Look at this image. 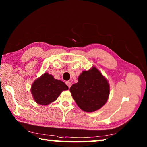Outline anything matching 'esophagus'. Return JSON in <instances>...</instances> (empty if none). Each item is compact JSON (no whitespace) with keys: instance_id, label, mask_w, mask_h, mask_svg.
<instances>
[{"instance_id":"1","label":"esophagus","mask_w":147,"mask_h":147,"mask_svg":"<svg viewBox=\"0 0 147 147\" xmlns=\"http://www.w3.org/2000/svg\"><path fill=\"white\" fill-rule=\"evenodd\" d=\"M66 84L69 87V88H70L71 85H72V82H66Z\"/></svg>"}]
</instances>
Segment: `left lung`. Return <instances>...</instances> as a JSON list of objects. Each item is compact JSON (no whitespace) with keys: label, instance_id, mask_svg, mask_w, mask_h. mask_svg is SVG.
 <instances>
[{"label":"left lung","instance_id":"obj_1","mask_svg":"<svg viewBox=\"0 0 147 147\" xmlns=\"http://www.w3.org/2000/svg\"><path fill=\"white\" fill-rule=\"evenodd\" d=\"M74 100L81 109L93 112L102 108L108 100L109 85L107 80L95 67L84 71L78 82L71 87Z\"/></svg>","mask_w":147,"mask_h":147}]
</instances>
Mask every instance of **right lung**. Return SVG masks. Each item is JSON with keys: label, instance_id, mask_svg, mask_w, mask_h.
<instances>
[{"label": "right lung", "instance_id": "right-lung-1", "mask_svg": "<svg viewBox=\"0 0 147 147\" xmlns=\"http://www.w3.org/2000/svg\"><path fill=\"white\" fill-rule=\"evenodd\" d=\"M68 89L63 82L45 73L34 82L31 93L36 102L45 106L55 101L62 91Z\"/></svg>", "mask_w": 147, "mask_h": 147}]
</instances>
